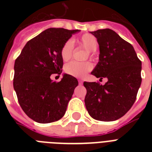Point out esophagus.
Wrapping results in <instances>:
<instances>
[{"label":"esophagus","instance_id":"1","mask_svg":"<svg viewBox=\"0 0 152 152\" xmlns=\"http://www.w3.org/2000/svg\"><path fill=\"white\" fill-rule=\"evenodd\" d=\"M78 82H79V84H82V83H83V80H80V79H79Z\"/></svg>","mask_w":152,"mask_h":152}]
</instances>
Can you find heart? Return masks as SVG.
<instances>
[{"label":"heart","mask_w":152,"mask_h":152,"mask_svg":"<svg viewBox=\"0 0 152 152\" xmlns=\"http://www.w3.org/2000/svg\"><path fill=\"white\" fill-rule=\"evenodd\" d=\"M77 45L80 47L87 50L91 57H94V51L99 46L97 39L91 34H84L77 40ZM74 43L72 39H68L61 46V57L64 61H68L73 54ZM93 64L90 61L78 62L71 61L64 66V72L70 76L75 77H83L92 69Z\"/></svg>","instance_id":"1"}]
</instances>
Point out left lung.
<instances>
[{
    "mask_svg": "<svg viewBox=\"0 0 152 152\" xmlns=\"http://www.w3.org/2000/svg\"><path fill=\"white\" fill-rule=\"evenodd\" d=\"M99 45V61L91 74L106 78L99 82H84V102L88 113L95 120L112 121L124 116L136 101L141 84V61L134 48L111 29L91 32Z\"/></svg>",
    "mask_w": 152,
    "mask_h": 152,
    "instance_id": "1",
    "label": "left lung"
}]
</instances>
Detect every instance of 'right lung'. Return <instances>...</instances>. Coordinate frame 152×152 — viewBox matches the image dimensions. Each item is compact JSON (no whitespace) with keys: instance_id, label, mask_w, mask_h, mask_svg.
I'll use <instances>...</instances> for the list:
<instances>
[{"instance_id":"obj_1","label":"right lung","mask_w":152,"mask_h":152,"mask_svg":"<svg viewBox=\"0 0 152 152\" xmlns=\"http://www.w3.org/2000/svg\"><path fill=\"white\" fill-rule=\"evenodd\" d=\"M79 30L49 28L27 42L14 65L13 87L24 113L39 123L58 121L66 111L78 81L65 74L59 82L52 74H61L63 44Z\"/></svg>"}]
</instances>
